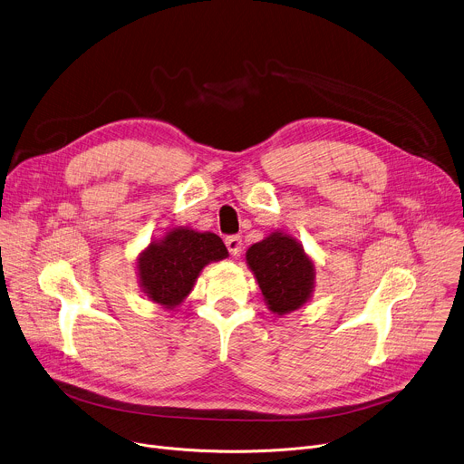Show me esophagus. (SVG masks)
Returning a JSON list of instances; mask_svg holds the SVG:
<instances>
[{
	"instance_id": "obj_1",
	"label": "esophagus",
	"mask_w": 464,
	"mask_h": 464,
	"mask_svg": "<svg viewBox=\"0 0 464 464\" xmlns=\"http://www.w3.org/2000/svg\"><path fill=\"white\" fill-rule=\"evenodd\" d=\"M226 246L231 255H238L242 251V238L238 235H231L226 238Z\"/></svg>"
}]
</instances>
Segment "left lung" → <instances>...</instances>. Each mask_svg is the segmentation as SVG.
<instances>
[{"instance_id": "obj_1", "label": "left lung", "mask_w": 464, "mask_h": 464, "mask_svg": "<svg viewBox=\"0 0 464 464\" xmlns=\"http://www.w3.org/2000/svg\"><path fill=\"white\" fill-rule=\"evenodd\" d=\"M246 262L274 314L294 312L312 297L314 262L292 235L276 231L253 244L246 251Z\"/></svg>"}]
</instances>
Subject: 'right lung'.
<instances>
[{"label": "right lung", "mask_w": 464, "mask_h": 464, "mask_svg": "<svg viewBox=\"0 0 464 464\" xmlns=\"http://www.w3.org/2000/svg\"><path fill=\"white\" fill-rule=\"evenodd\" d=\"M227 256V247L215 233L174 227L138 258V276L145 295L165 306H178L192 290L209 262Z\"/></svg>", "instance_id": "1"}]
</instances>
